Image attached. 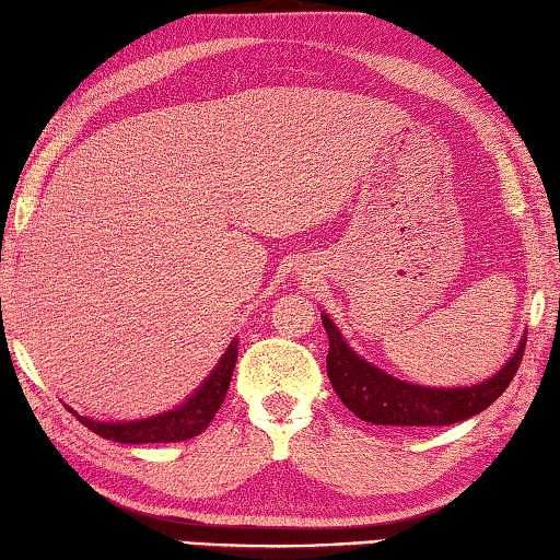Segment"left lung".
Returning a JSON list of instances; mask_svg holds the SVG:
<instances>
[{
	"label": "left lung",
	"instance_id": "left-lung-1",
	"mask_svg": "<svg viewBox=\"0 0 560 560\" xmlns=\"http://www.w3.org/2000/svg\"><path fill=\"white\" fill-rule=\"evenodd\" d=\"M322 322L329 336L326 373L336 395L358 419L383 427H446L480 415L508 389L526 346V336H522L510 361L482 383L466 387H427L405 383L380 371L346 343L329 314H322Z\"/></svg>",
	"mask_w": 560,
	"mask_h": 560
}]
</instances>
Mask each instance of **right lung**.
<instances>
[{"mask_svg":"<svg viewBox=\"0 0 560 560\" xmlns=\"http://www.w3.org/2000/svg\"><path fill=\"white\" fill-rule=\"evenodd\" d=\"M238 358V339L229 343L224 355L219 358L214 371L189 395L183 405H177L161 415L131 419V421H100L92 417L78 415L75 409L68 407L84 427L94 434L116 441V444H167V441H187L199 436L214 419L221 402H224L226 389L234 375V365Z\"/></svg>","mask_w":560,"mask_h":560,"instance_id":"right-lung-1","label":"right lung"}]
</instances>
